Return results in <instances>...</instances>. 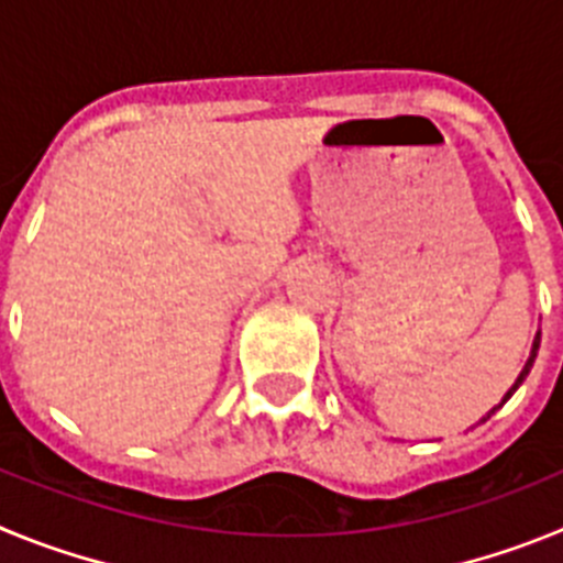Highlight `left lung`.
<instances>
[{
	"label": "left lung",
	"instance_id": "8db88e82",
	"mask_svg": "<svg viewBox=\"0 0 563 563\" xmlns=\"http://www.w3.org/2000/svg\"><path fill=\"white\" fill-rule=\"evenodd\" d=\"M539 343H541V332H536L533 350H530V357H527V363H525V369H521V375H519V377H516V383H514V386H510V391H507V395H505V397H501V402H499V406H505V402H507V400H510V397H514V391H516V389H519L521 383H525V377H527V375H530V369H533V361H536V355H539ZM499 406H496V409H499ZM496 409H490V411H487V417L494 415V411H496ZM487 417H482V420H487Z\"/></svg>",
	"mask_w": 563,
	"mask_h": 563
}]
</instances>
